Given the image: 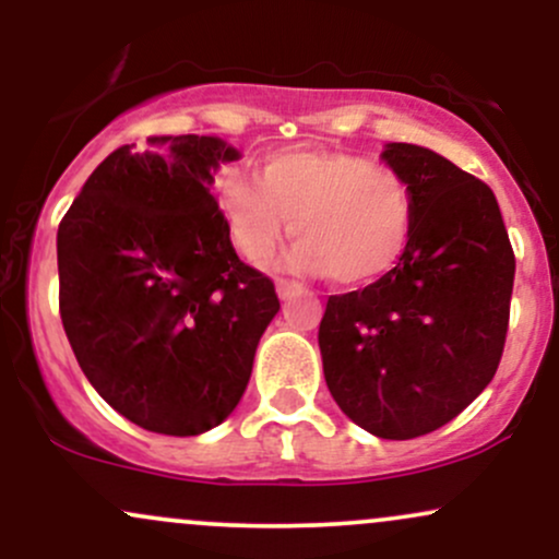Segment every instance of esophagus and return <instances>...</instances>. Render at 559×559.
Instances as JSON below:
<instances>
[{
    "instance_id": "obj_1",
    "label": "esophagus",
    "mask_w": 559,
    "mask_h": 559,
    "mask_svg": "<svg viewBox=\"0 0 559 559\" xmlns=\"http://www.w3.org/2000/svg\"><path fill=\"white\" fill-rule=\"evenodd\" d=\"M275 288H278V297L281 299H288V297H294V294H297V292H301V284H299V281L278 278V284H275Z\"/></svg>"
}]
</instances>
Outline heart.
Wrapping results in <instances>:
<instances>
[{
  "instance_id": "b5f03b06",
  "label": "heart",
  "mask_w": 559,
  "mask_h": 559,
  "mask_svg": "<svg viewBox=\"0 0 559 559\" xmlns=\"http://www.w3.org/2000/svg\"><path fill=\"white\" fill-rule=\"evenodd\" d=\"M217 204L241 258L258 262L292 234L288 265L331 273L336 284L381 278L413 239L415 194L402 173L333 150H281L262 159L260 178L230 168Z\"/></svg>"
}]
</instances>
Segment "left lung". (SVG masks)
<instances>
[{
  "label": "left lung",
  "mask_w": 559,
  "mask_h": 559,
  "mask_svg": "<svg viewBox=\"0 0 559 559\" xmlns=\"http://www.w3.org/2000/svg\"><path fill=\"white\" fill-rule=\"evenodd\" d=\"M383 159L413 186V239L376 284L329 297L318 344L346 418L404 441L447 426L489 386L515 252L497 197L476 176L415 144H389Z\"/></svg>",
  "instance_id": "8db88e82"
}]
</instances>
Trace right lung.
<instances>
[{"instance_id": "1", "label": "right lung", "mask_w": 559, "mask_h": 559, "mask_svg": "<svg viewBox=\"0 0 559 559\" xmlns=\"http://www.w3.org/2000/svg\"><path fill=\"white\" fill-rule=\"evenodd\" d=\"M215 136L120 146L57 230L60 318L83 376L146 431L197 436L239 404L281 301L239 260L213 191Z\"/></svg>"}]
</instances>
